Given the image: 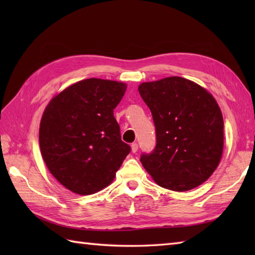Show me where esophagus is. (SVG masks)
Here are the masks:
<instances>
[{
	"mask_svg": "<svg viewBox=\"0 0 255 255\" xmlns=\"http://www.w3.org/2000/svg\"><path fill=\"white\" fill-rule=\"evenodd\" d=\"M131 151H132L133 153H136L137 151H138V144H137V142L131 143Z\"/></svg>",
	"mask_w": 255,
	"mask_h": 255,
	"instance_id": "1",
	"label": "esophagus"
}]
</instances>
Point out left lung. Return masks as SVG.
Masks as SVG:
<instances>
[{"label": "left lung", "mask_w": 255, "mask_h": 255, "mask_svg": "<svg viewBox=\"0 0 255 255\" xmlns=\"http://www.w3.org/2000/svg\"><path fill=\"white\" fill-rule=\"evenodd\" d=\"M155 127V147L140 161L155 183L175 192L213 174L224 149V119L213 95L180 77L139 85Z\"/></svg>", "instance_id": "8db88e82"}]
</instances>
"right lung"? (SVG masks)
<instances>
[{
	"label": "right lung",
	"instance_id": "obj_1",
	"mask_svg": "<svg viewBox=\"0 0 255 255\" xmlns=\"http://www.w3.org/2000/svg\"><path fill=\"white\" fill-rule=\"evenodd\" d=\"M126 89L116 81L86 79L46 107L39 128L42 159L71 192L90 195L110 185L130 152L114 117Z\"/></svg>",
	"mask_w": 255,
	"mask_h": 255
}]
</instances>
